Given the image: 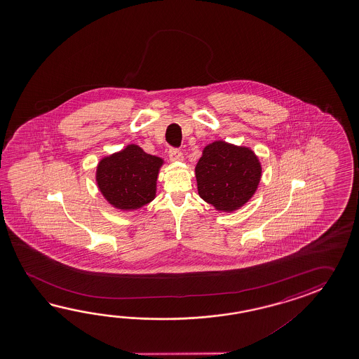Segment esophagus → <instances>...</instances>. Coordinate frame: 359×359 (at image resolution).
I'll return each mask as SVG.
<instances>
[{"label":"esophagus","mask_w":359,"mask_h":359,"mask_svg":"<svg viewBox=\"0 0 359 359\" xmlns=\"http://www.w3.org/2000/svg\"><path fill=\"white\" fill-rule=\"evenodd\" d=\"M169 159L172 161H183V154L181 153V150L172 147V149H169Z\"/></svg>","instance_id":"esophagus-1"}]
</instances>
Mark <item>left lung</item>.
Here are the masks:
<instances>
[{
    "label": "left lung",
    "mask_w": 359,
    "mask_h": 359,
    "mask_svg": "<svg viewBox=\"0 0 359 359\" xmlns=\"http://www.w3.org/2000/svg\"><path fill=\"white\" fill-rule=\"evenodd\" d=\"M195 173L200 198L217 210L233 212L257 191L262 167L249 147L215 141L204 149Z\"/></svg>",
    "instance_id": "left-lung-1"
}]
</instances>
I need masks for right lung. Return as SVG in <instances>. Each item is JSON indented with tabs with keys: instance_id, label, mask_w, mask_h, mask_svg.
<instances>
[{
	"instance_id": "1",
	"label": "right lung",
	"mask_w": 359,
	"mask_h": 359,
	"mask_svg": "<svg viewBox=\"0 0 359 359\" xmlns=\"http://www.w3.org/2000/svg\"><path fill=\"white\" fill-rule=\"evenodd\" d=\"M163 159L146 154L140 146L128 145L100 161L96 182L111 205L135 210L155 198Z\"/></svg>"
}]
</instances>
